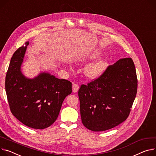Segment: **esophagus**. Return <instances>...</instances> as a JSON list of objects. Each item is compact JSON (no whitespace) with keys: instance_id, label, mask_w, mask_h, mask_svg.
<instances>
[{"instance_id":"34e87169","label":"esophagus","mask_w":156,"mask_h":156,"mask_svg":"<svg viewBox=\"0 0 156 156\" xmlns=\"http://www.w3.org/2000/svg\"><path fill=\"white\" fill-rule=\"evenodd\" d=\"M72 88H73V91L74 93H76L79 90V85L76 83H73L72 86Z\"/></svg>"}]
</instances>
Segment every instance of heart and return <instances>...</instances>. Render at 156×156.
<instances>
[{
    "instance_id": "obj_1",
    "label": "heart",
    "mask_w": 156,
    "mask_h": 156,
    "mask_svg": "<svg viewBox=\"0 0 156 156\" xmlns=\"http://www.w3.org/2000/svg\"><path fill=\"white\" fill-rule=\"evenodd\" d=\"M97 55L93 56L96 58ZM108 66L107 62L105 60H98L89 64L85 69V75L90 78H96L98 77L105 71Z\"/></svg>"
}]
</instances>
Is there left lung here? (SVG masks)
<instances>
[{
    "label": "left lung",
    "instance_id": "8db88e82",
    "mask_svg": "<svg viewBox=\"0 0 156 156\" xmlns=\"http://www.w3.org/2000/svg\"><path fill=\"white\" fill-rule=\"evenodd\" d=\"M137 91L133 61L122 58L78 90L81 121L94 132L115 127L129 117Z\"/></svg>",
    "mask_w": 156,
    "mask_h": 156
}]
</instances>
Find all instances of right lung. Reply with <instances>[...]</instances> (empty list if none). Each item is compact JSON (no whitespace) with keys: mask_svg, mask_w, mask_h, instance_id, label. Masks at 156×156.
<instances>
[{"mask_svg":"<svg viewBox=\"0 0 156 156\" xmlns=\"http://www.w3.org/2000/svg\"><path fill=\"white\" fill-rule=\"evenodd\" d=\"M29 42L14 53L7 72L5 88L12 115L24 125L44 129L57 119L62 103L72 92V84L49 73L27 79L20 71Z\"/></svg>","mask_w":156,"mask_h":156,"instance_id":"1","label":"right lung"}]
</instances>
